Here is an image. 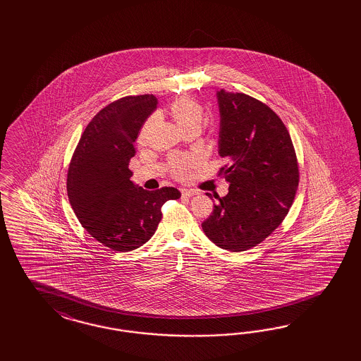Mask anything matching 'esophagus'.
Masks as SVG:
<instances>
[{
	"mask_svg": "<svg viewBox=\"0 0 361 361\" xmlns=\"http://www.w3.org/2000/svg\"><path fill=\"white\" fill-rule=\"evenodd\" d=\"M181 195L184 197H192L197 195L196 190H193V189H186V188H183L181 189Z\"/></svg>",
	"mask_w": 361,
	"mask_h": 361,
	"instance_id": "34e87169",
	"label": "esophagus"
}]
</instances>
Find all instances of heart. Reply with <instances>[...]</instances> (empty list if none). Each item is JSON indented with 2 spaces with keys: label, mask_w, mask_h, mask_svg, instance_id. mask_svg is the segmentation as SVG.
I'll use <instances>...</instances> for the list:
<instances>
[{
  "label": "heart",
  "mask_w": 361,
  "mask_h": 361,
  "mask_svg": "<svg viewBox=\"0 0 361 361\" xmlns=\"http://www.w3.org/2000/svg\"><path fill=\"white\" fill-rule=\"evenodd\" d=\"M169 112L176 126L183 132L189 131V130L198 131L202 126L204 109L200 103H197L196 100L188 98L177 99L171 104ZM153 121L154 118H149L144 124L142 132L139 135V142H145L147 133L152 127ZM196 164L197 159L193 156H175L171 163L172 173L177 178H185Z\"/></svg>",
  "instance_id": "heart-1"
}]
</instances>
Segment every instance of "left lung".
I'll list each match as a JSON object with an SVG mask.
<instances>
[{
  "label": "left lung",
  "instance_id": "obj_1",
  "mask_svg": "<svg viewBox=\"0 0 361 361\" xmlns=\"http://www.w3.org/2000/svg\"><path fill=\"white\" fill-rule=\"evenodd\" d=\"M216 97L219 154L229 163L221 175L229 193L214 196L217 204L202 230L221 249L245 252L287 216L298 189V161L290 133L273 109L240 92L219 90Z\"/></svg>",
  "mask_w": 361,
  "mask_h": 361
}]
</instances>
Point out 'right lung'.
<instances>
[{
    "mask_svg": "<svg viewBox=\"0 0 361 361\" xmlns=\"http://www.w3.org/2000/svg\"><path fill=\"white\" fill-rule=\"evenodd\" d=\"M153 95L119 99L88 123L67 173V195L82 226L116 252H132L151 240L161 219V207L181 197L165 186L145 190L131 180L133 142L156 109Z\"/></svg>",
    "mask_w": 361,
    "mask_h": 361,
    "instance_id": "obj_1",
    "label": "right lung"
}]
</instances>
